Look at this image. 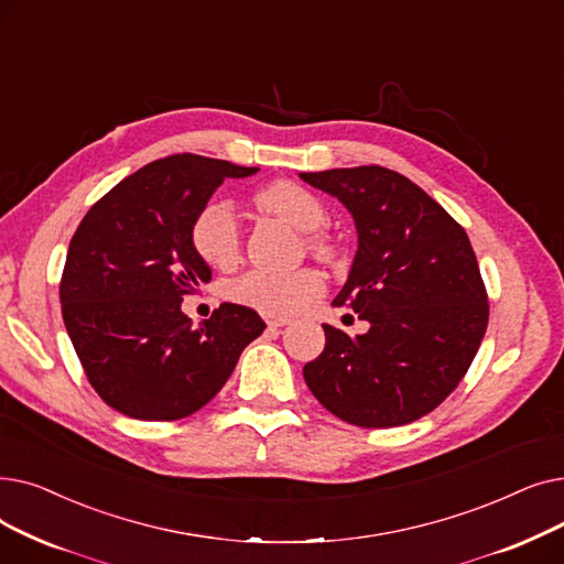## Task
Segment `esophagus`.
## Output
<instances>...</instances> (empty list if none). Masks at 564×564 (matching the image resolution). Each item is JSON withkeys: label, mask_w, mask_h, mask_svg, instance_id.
I'll use <instances>...</instances> for the list:
<instances>
[{"label": "esophagus", "mask_w": 564, "mask_h": 564, "mask_svg": "<svg viewBox=\"0 0 564 564\" xmlns=\"http://www.w3.org/2000/svg\"><path fill=\"white\" fill-rule=\"evenodd\" d=\"M265 324H268V328H280V326H286V324H289V318H286V316L265 314Z\"/></svg>", "instance_id": "34e87169"}]
</instances>
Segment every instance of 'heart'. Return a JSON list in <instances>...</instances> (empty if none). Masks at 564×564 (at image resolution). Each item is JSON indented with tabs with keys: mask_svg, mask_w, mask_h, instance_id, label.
<instances>
[{
	"mask_svg": "<svg viewBox=\"0 0 564 564\" xmlns=\"http://www.w3.org/2000/svg\"><path fill=\"white\" fill-rule=\"evenodd\" d=\"M254 204L282 218L291 227L307 231L305 243L318 257H330V240L318 229L328 223V210L307 187L278 181L254 195ZM193 248L202 261L213 268H229L240 257V231L234 206L225 199L208 202L195 216L191 227ZM324 293V278L314 268H299L291 273L275 271H248L231 282V301L248 305L257 312L286 316L303 310Z\"/></svg>",
	"mask_w": 564,
	"mask_h": 564,
	"instance_id": "b5f03b06",
	"label": "heart"
}]
</instances>
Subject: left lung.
Listing matches in <instances>:
<instances>
[{
	"mask_svg": "<svg viewBox=\"0 0 564 564\" xmlns=\"http://www.w3.org/2000/svg\"><path fill=\"white\" fill-rule=\"evenodd\" d=\"M301 178L356 220L358 252L335 305L369 321L351 337L324 324L326 348L303 367L339 420L390 429L441 406L462 383L489 324V296L464 227L399 172L362 165Z\"/></svg>",
	"mask_w": 564,
	"mask_h": 564,
	"instance_id": "8db88e82",
	"label": "left lung"
}]
</instances>
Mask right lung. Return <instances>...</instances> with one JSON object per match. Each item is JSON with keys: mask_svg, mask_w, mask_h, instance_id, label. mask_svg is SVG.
Listing matches in <instances>:
<instances>
[{"mask_svg": "<svg viewBox=\"0 0 564 564\" xmlns=\"http://www.w3.org/2000/svg\"><path fill=\"white\" fill-rule=\"evenodd\" d=\"M257 167L178 153L153 160L102 195L70 238L62 316L91 388L107 406L151 422L193 415L220 392L265 324L223 303L199 326L181 312L210 280L191 227L225 178Z\"/></svg>", "mask_w": 564, "mask_h": 564, "instance_id": "obj_1", "label": "right lung"}]
</instances>
